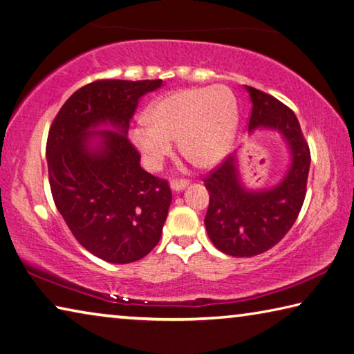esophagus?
<instances>
[{"label": "esophagus", "instance_id": "esophagus-1", "mask_svg": "<svg viewBox=\"0 0 354 354\" xmlns=\"http://www.w3.org/2000/svg\"><path fill=\"white\" fill-rule=\"evenodd\" d=\"M189 185V180H187V178H172L171 180V188L174 191H182L185 189Z\"/></svg>", "mask_w": 354, "mask_h": 354}]
</instances>
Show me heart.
Here are the masks:
<instances>
[{"instance_id":"heart-1","label":"heart","mask_w":354,"mask_h":354,"mask_svg":"<svg viewBox=\"0 0 354 354\" xmlns=\"http://www.w3.org/2000/svg\"><path fill=\"white\" fill-rule=\"evenodd\" d=\"M236 132V105L224 86L180 90L153 105L149 118L130 129V140L151 169H158L180 138V149L201 166H212L230 151Z\"/></svg>"}]
</instances>
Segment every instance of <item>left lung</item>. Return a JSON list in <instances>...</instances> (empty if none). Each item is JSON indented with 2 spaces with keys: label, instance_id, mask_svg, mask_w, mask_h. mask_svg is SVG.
Returning <instances> with one entry per match:
<instances>
[{
  "label": "left lung",
  "instance_id": "8db88e82",
  "mask_svg": "<svg viewBox=\"0 0 354 354\" xmlns=\"http://www.w3.org/2000/svg\"><path fill=\"white\" fill-rule=\"evenodd\" d=\"M252 99L249 129L270 127L284 135L292 165L278 187L252 193L238 180L230 155L205 177L209 205L205 216L208 236L216 249L232 257H255L280 243L300 214L306 196L311 152L300 122L288 105L261 90L245 85Z\"/></svg>",
  "mask_w": 354,
  "mask_h": 354
}]
</instances>
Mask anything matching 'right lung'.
I'll return each instance as SVG.
<instances>
[{
  "label": "right lung",
  "mask_w": 354,
  "mask_h": 354,
  "mask_svg": "<svg viewBox=\"0 0 354 354\" xmlns=\"http://www.w3.org/2000/svg\"><path fill=\"white\" fill-rule=\"evenodd\" d=\"M161 84L95 80L66 99L49 127L48 178L55 207L77 243L107 263L145 258L158 244L171 205L169 183L142 169L126 135L140 99ZM107 122L118 132H89ZM93 134L103 138L99 153L86 147Z\"/></svg>",
  "instance_id": "1"
}]
</instances>
